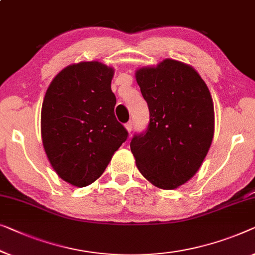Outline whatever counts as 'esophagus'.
Returning a JSON list of instances; mask_svg holds the SVG:
<instances>
[{"instance_id": "esophagus-1", "label": "esophagus", "mask_w": 255, "mask_h": 255, "mask_svg": "<svg viewBox=\"0 0 255 255\" xmlns=\"http://www.w3.org/2000/svg\"><path fill=\"white\" fill-rule=\"evenodd\" d=\"M125 128H127V130H128V133L131 134L132 130H133V124H132V121H130V122H128V123L125 124Z\"/></svg>"}]
</instances>
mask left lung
<instances>
[{
  "label": "left lung",
  "instance_id": "obj_1",
  "mask_svg": "<svg viewBox=\"0 0 255 255\" xmlns=\"http://www.w3.org/2000/svg\"><path fill=\"white\" fill-rule=\"evenodd\" d=\"M135 79L149 109L148 128L130 143L135 164L153 185L177 189L195 175L212 145V95L191 65L170 58L136 70Z\"/></svg>",
  "mask_w": 255,
  "mask_h": 255
}]
</instances>
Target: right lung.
<instances>
[{
    "mask_svg": "<svg viewBox=\"0 0 255 255\" xmlns=\"http://www.w3.org/2000/svg\"><path fill=\"white\" fill-rule=\"evenodd\" d=\"M113 76V68L97 61L71 64L55 77L43 99V148L57 175L73 186L95 182L128 139L114 113Z\"/></svg>",
    "mask_w": 255,
    "mask_h": 255,
    "instance_id": "add662e5",
    "label": "right lung"
}]
</instances>
